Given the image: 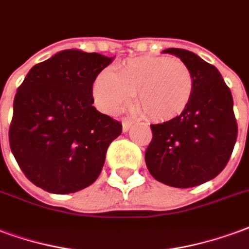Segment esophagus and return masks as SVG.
Segmentation results:
<instances>
[{
  "mask_svg": "<svg viewBox=\"0 0 249 249\" xmlns=\"http://www.w3.org/2000/svg\"><path fill=\"white\" fill-rule=\"evenodd\" d=\"M132 123H134V121H131V119H123V121H122V128H123V131H124V132L128 131V128L131 127Z\"/></svg>",
  "mask_w": 249,
  "mask_h": 249,
  "instance_id": "1",
  "label": "esophagus"
}]
</instances>
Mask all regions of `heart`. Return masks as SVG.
<instances>
[{
  "label": "heart",
  "mask_w": 249,
  "mask_h": 249,
  "mask_svg": "<svg viewBox=\"0 0 249 249\" xmlns=\"http://www.w3.org/2000/svg\"><path fill=\"white\" fill-rule=\"evenodd\" d=\"M195 79L191 69L179 58L138 57L126 59L117 72L105 69L92 82L97 106L117 114L137 95L138 108L152 121H171L191 103Z\"/></svg>",
  "instance_id": "1"
}]
</instances>
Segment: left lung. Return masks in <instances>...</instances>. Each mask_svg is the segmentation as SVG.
Returning a JSON list of instances; mask_svg holds the SVG:
<instances>
[{
  "label": "left lung",
  "mask_w": 249,
  "mask_h": 249,
  "mask_svg": "<svg viewBox=\"0 0 249 249\" xmlns=\"http://www.w3.org/2000/svg\"><path fill=\"white\" fill-rule=\"evenodd\" d=\"M191 69L195 89L182 115L151 124L144 159L152 177L167 186L188 188L217 177L237 138L233 99L216 67L184 49H166Z\"/></svg>",
  "instance_id": "left-lung-1"
}]
</instances>
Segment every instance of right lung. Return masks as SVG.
I'll list each match as a JSON object with an SVG mask.
<instances>
[{
  "label": "right lung",
  "instance_id": "obj_1",
  "mask_svg": "<svg viewBox=\"0 0 249 249\" xmlns=\"http://www.w3.org/2000/svg\"><path fill=\"white\" fill-rule=\"evenodd\" d=\"M112 58L62 50L30 69L13 103L9 143L36 186L70 194L95 182L122 123L92 106V82Z\"/></svg>",
  "mask_w": 249,
  "mask_h": 249
}]
</instances>
